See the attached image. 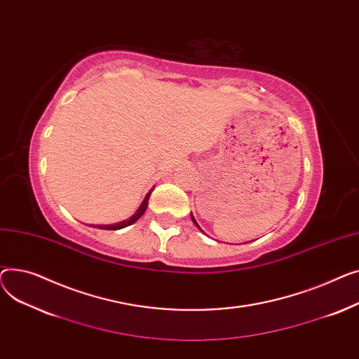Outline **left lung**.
Wrapping results in <instances>:
<instances>
[{"label":"left lung","mask_w":359,"mask_h":359,"mask_svg":"<svg viewBox=\"0 0 359 359\" xmlns=\"http://www.w3.org/2000/svg\"><path fill=\"white\" fill-rule=\"evenodd\" d=\"M191 220H193V223H194V224H196V226H197V227H198V229H200V230H201V231H203V229H201V227H200V226H198V223H197V222H196V219H194V215H193V213H191ZM203 233H204V231H203Z\"/></svg>","instance_id":"left-lung-1"}]
</instances>
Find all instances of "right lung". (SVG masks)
<instances>
[{"instance_id": "1", "label": "right lung", "mask_w": 359, "mask_h": 359, "mask_svg": "<svg viewBox=\"0 0 359 359\" xmlns=\"http://www.w3.org/2000/svg\"><path fill=\"white\" fill-rule=\"evenodd\" d=\"M152 191H154V188L151 189L149 193L146 194L144 200L142 201V204H140L139 208L136 210V213H135L132 217H129L128 220H123V222H118V223H114V224H91V226H93V227H98V229H104V230H118V229H123V227H128V226L133 224V223L137 222V220L143 216V213L146 212L147 203H149V197H151Z\"/></svg>"}]
</instances>
